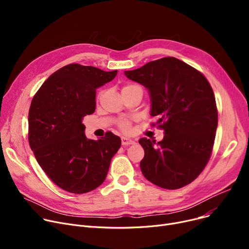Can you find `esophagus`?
Wrapping results in <instances>:
<instances>
[{
	"mask_svg": "<svg viewBox=\"0 0 249 249\" xmlns=\"http://www.w3.org/2000/svg\"><path fill=\"white\" fill-rule=\"evenodd\" d=\"M121 142H122V145L123 146H127V145H131V144H134L135 141L130 139V138H127V137H122L121 138Z\"/></svg>",
	"mask_w": 249,
	"mask_h": 249,
	"instance_id": "esophagus-1",
	"label": "esophagus"
}]
</instances>
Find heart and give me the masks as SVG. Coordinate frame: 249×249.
<instances>
[{
	"label": "heart",
	"mask_w": 249,
	"mask_h": 249,
	"mask_svg": "<svg viewBox=\"0 0 249 249\" xmlns=\"http://www.w3.org/2000/svg\"><path fill=\"white\" fill-rule=\"evenodd\" d=\"M131 86H133V85H129V86H126V87H124L123 89H125V88H128V87H131ZM119 126H120V128L123 130V131H125V132H128L129 130H130V122L128 121V120H121L120 121V123H119Z\"/></svg>",
	"instance_id": "1"
}]
</instances>
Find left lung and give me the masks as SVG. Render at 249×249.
Segmentation results:
<instances>
[{"label":"left lung","instance_id":"8db88e82","mask_svg":"<svg viewBox=\"0 0 249 249\" xmlns=\"http://www.w3.org/2000/svg\"><path fill=\"white\" fill-rule=\"evenodd\" d=\"M144 86L151 101L150 115L158 117L163 139L143 137L140 161L143 176L163 189L185 187L203 172L213 149L218 113L213 89L196 69L176 57H163L126 71Z\"/></svg>","mask_w":249,"mask_h":249}]
</instances>
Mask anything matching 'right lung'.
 <instances>
[{
	"label": "right lung",
	"instance_id": "obj_1",
	"mask_svg": "<svg viewBox=\"0 0 249 249\" xmlns=\"http://www.w3.org/2000/svg\"><path fill=\"white\" fill-rule=\"evenodd\" d=\"M117 72L71 63L52 73L33 97L29 144L44 173L64 191L85 194L101 186L121 146L112 132L88 139L83 124L95 112L96 89Z\"/></svg>",
	"mask_w": 249,
	"mask_h": 249
}]
</instances>
